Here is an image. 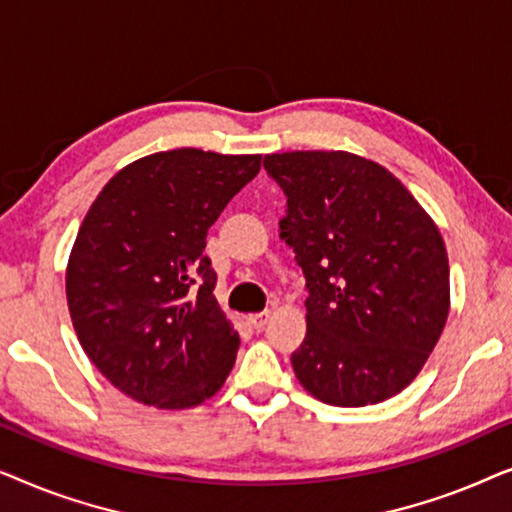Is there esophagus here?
<instances>
[{
    "label": "esophagus",
    "instance_id": "1",
    "mask_svg": "<svg viewBox=\"0 0 512 512\" xmlns=\"http://www.w3.org/2000/svg\"><path fill=\"white\" fill-rule=\"evenodd\" d=\"M270 321V312L268 310H263V312H256V314H249V324L254 326V328H258V331H261V328L268 324Z\"/></svg>",
    "mask_w": 512,
    "mask_h": 512
}]
</instances>
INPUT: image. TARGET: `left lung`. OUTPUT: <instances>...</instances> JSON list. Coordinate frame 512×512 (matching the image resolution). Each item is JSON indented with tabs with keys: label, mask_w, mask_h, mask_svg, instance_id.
<instances>
[{
	"label": "left lung",
	"mask_w": 512,
	"mask_h": 512,
	"mask_svg": "<svg viewBox=\"0 0 512 512\" xmlns=\"http://www.w3.org/2000/svg\"><path fill=\"white\" fill-rule=\"evenodd\" d=\"M263 165L286 193L279 235L310 291L293 373L321 403L387 401L419 375L450 314L438 226L387 167L356 153H268Z\"/></svg>",
	"instance_id": "left-lung-1"
}]
</instances>
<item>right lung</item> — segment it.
<instances>
[{
  "label": "right lung",
  "mask_w": 512,
  "mask_h": 512,
  "mask_svg": "<svg viewBox=\"0 0 512 512\" xmlns=\"http://www.w3.org/2000/svg\"><path fill=\"white\" fill-rule=\"evenodd\" d=\"M261 170L258 153L172 149L111 177L67 261L76 338L125 396L186 410L223 387L240 333L214 298L207 230Z\"/></svg>",
  "instance_id": "1"
}]
</instances>
